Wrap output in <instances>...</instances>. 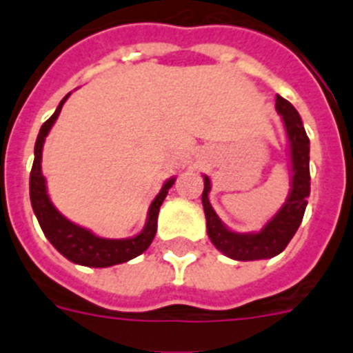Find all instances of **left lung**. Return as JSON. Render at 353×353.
Instances as JSON below:
<instances>
[{
  "label": "left lung",
  "mask_w": 353,
  "mask_h": 353,
  "mask_svg": "<svg viewBox=\"0 0 353 353\" xmlns=\"http://www.w3.org/2000/svg\"><path fill=\"white\" fill-rule=\"evenodd\" d=\"M276 109L285 123L286 136L290 143V162H292V189L285 205L279 208L269 223L258 233H236L228 230L215 214L208 201L210 179L203 176L205 189L201 194L205 217H207V233L212 244L228 258L239 261L267 260L285 251L292 236L299 230L304 217L307 196H310V138L302 125L301 114L281 95L276 97Z\"/></svg>",
  "instance_id": "8db88e82"
}]
</instances>
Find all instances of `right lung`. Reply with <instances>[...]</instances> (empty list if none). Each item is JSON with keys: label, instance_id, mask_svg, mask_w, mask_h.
<instances>
[{"label": "right lung", "instance_id": "right-lung-1", "mask_svg": "<svg viewBox=\"0 0 353 353\" xmlns=\"http://www.w3.org/2000/svg\"><path fill=\"white\" fill-rule=\"evenodd\" d=\"M68 97H70V93L63 97V101L56 108L54 114L40 127L39 138H37L35 143V161H33V168H31L30 173L31 207H33L37 219H39L43 235L48 236L49 242L67 260L74 261L77 265H84V267H97V269L123 263V261L139 256L141 252H145L150 248L155 232H157L159 208H161L171 185L174 183V179H170L162 185L161 192L155 196V199L150 205L145 228L141 230V233H138L136 236H130V239H102V236L93 235L86 228L77 226L72 221H68L67 217H63L49 199L40 162H42V148L46 136L49 134L51 127L54 125L56 118L60 117L61 108H63Z\"/></svg>", "mask_w": 353, "mask_h": 353}]
</instances>
